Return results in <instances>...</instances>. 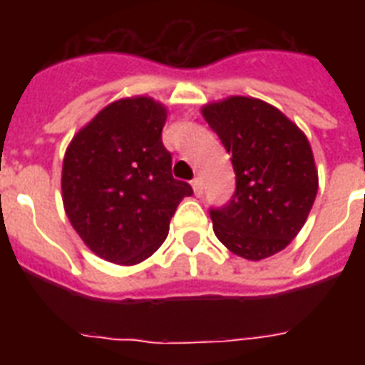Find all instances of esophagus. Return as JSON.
Returning a JSON list of instances; mask_svg holds the SVG:
<instances>
[{
  "label": "esophagus",
  "mask_w": 365,
  "mask_h": 365,
  "mask_svg": "<svg viewBox=\"0 0 365 365\" xmlns=\"http://www.w3.org/2000/svg\"><path fill=\"white\" fill-rule=\"evenodd\" d=\"M191 185H193V191L197 197H200L202 195V182H200V178H195L193 182H191Z\"/></svg>",
  "instance_id": "1"
}]
</instances>
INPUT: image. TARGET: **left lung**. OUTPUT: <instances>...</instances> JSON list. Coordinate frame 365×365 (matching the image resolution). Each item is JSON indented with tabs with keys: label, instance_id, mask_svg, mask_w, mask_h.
Returning a JSON list of instances; mask_svg holds the SVG:
<instances>
[{
	"label": "left lung",
	"instance_id": "1",
	"mask_svg": "<svg viewBox=\"0 0 365 365\" xmlns=\"http://www.w3.org/2000/svg\"><path fill=\"white\" fill-rule=\"evenodd\" d=\"M202 117L237 174L229 205L210 210L214 233L244 259L271 257L297 237L317 199L311 143L282 111L250 96L206 104Z\"/></svg>",
	"mask_w": 365,
	"mask_h": 365
}]
</instances>
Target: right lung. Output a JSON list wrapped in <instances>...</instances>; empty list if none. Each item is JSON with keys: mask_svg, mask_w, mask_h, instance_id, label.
<instances>
[{"mask_svg": "<svg viewBox=\"0 0 365 365\" xmlns=\"http://www.w3.org/2000/svg\"><path fill=\"white\" fill-rule=\"evenodd\" d=\"M168 111L149 96L108 104L71 138L62 165V202L94 254L136 265L165 242L191 185L172 178L163 145Z\"/></svg>", "mask_w": 365, "mask_h": 365, "instance_id": "add662e5", "label": "right lung"}]
</instances>
